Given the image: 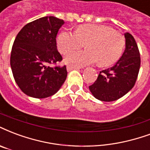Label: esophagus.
Wrapping results in <instances>:
<instances>
[{"mask_svg":"<svg viewBox=\"0 0 150 150\" xmlns=\"http://www.w3.org/2000/svg\"><path fill=\"white\" fill-rule=\"evenodd\" d=\"M67 71H71L72 70H79L80 68L79 67H74L71 66V65H68L67 67Z\"/></svg>","mask_w":150,"mask_h":150,"instance_id":"34e87169","label":"esophagus"}]
</instances>
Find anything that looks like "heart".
Here are the masks:
<instances>
[{
	"instance_id": "heart-1",
	"label": "heart",
	"mask_w": 150,
	"mask_h": 150,
	"mask_svg": "<svg viewBox=\"0 0 150 150\" xmlns=\"http://www.w3.org/2000/svg\"><path fill=\"white\" fill-rule=\"evenodd\" d=\"M84 44L86 50L73 52L67 55L65 61L67 64L83 67L98 61L100 67L111 66L122 54L125 39L113 28L98 24L81 25L75 33L63 31L57 39L58 48L62 54L80 48Z\"/></svg>"
}]
</instances>
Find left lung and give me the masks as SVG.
<instances>
[{
    "instance_id": "1",
    "label": "left lung",
    "mask_w": 150,
    "mask_h": 150,
    "mask_svg": "<svg viewBox=\"0 0 150 150\" xmlns=\"http://www.w3.org/2000/svg\"><path fill=\"white\" fill-rule=\"evenodd\" d=\"M126 48L120 59L110 68L100 71L97 79L89 86L92 95L103 102L120 98L134 87L140 69L141 57L134 36L125 34Z\"/></svg>"
}]
</instances>
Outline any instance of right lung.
<instances>
[{
  "label": "right lung",
  "mask_w": 150,
  "mask_h": 150,
  "mask_svg": "<svg viewBox=\"0 0 150 150\" xmlns=\"http://www.w3.org/2000/svg\"><path fill=\"white\" fill-rule=\"evenodd\" d=\"M64 24L55 16H44L22 28L13 43L10 65L13 77L25 95L44 98L55 95L64 81L66 65L51 67L62 61L56 35Z\"/></svg>",
  "instance_id": "add662e5"
}]
</instances>
